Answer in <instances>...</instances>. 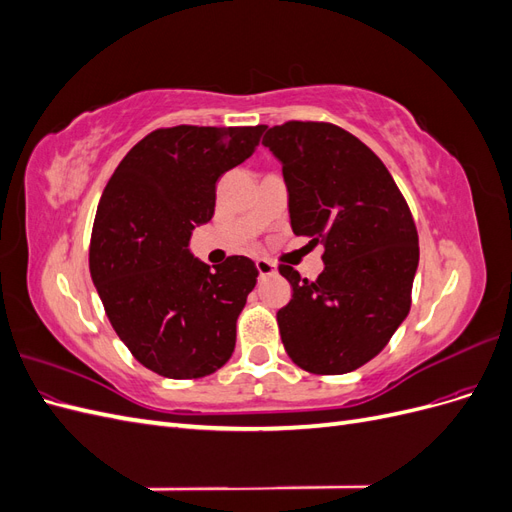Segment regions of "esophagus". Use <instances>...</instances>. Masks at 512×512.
Wrapping results in <instances>:
<instances>
[{"label":"esophagus","instance_id":"1","mask_svg":"<svg viewBox=\"0 0 512 512\" xmlns=\"http://www.w3.org/2000/svg\"><path fill=\"white\" fill-rule=\"evenodd\" d=\"M256 269H258V275L260 277H269V275H273L277 269H275V265L271 260H265V258H258L256 260Z\"/></svg>","mask_w":512,"mask_h":512}]
</instances>
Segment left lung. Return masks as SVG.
Here are the masks:
<instances>
[{"label": "left lung", "instance_id": "obj_1", "mask_svg": "<svg viewBox=\"0 0 512 512\" xmlns=\"http://www.w3.org/2000/svg\"><path fill=\"white\" fill-rule=\"evenodd\" d=\"M262 145L282 162L292 232L324 245L314 282L280 265L292 286L277 312L284 348L309 374H348L374 359L410 312L412 213L376 153L333 123L288 121Z\"/></svg>", "mask_w": 512, "mask_h": 512}]
</instances>
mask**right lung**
<instances>
[{"label": "right lung", "instance_id": "obj_1", "mask_svg": "<svg viewBox=\"0 0 512 512\" xmlns=\"http://www.w3.org/2000/svg\"><path fill=\"white\" fill-rule=\"evenodd\" d=\"M265 126H175L147 134L108 179L91 230L89 271L115 333L138 363L173 380L218 371L256 265L228 256L209 269L192 230L215 211V183L252 156Z\"/></svg>", "mask_w": 512, "mask_h": 512}]
</instances>
